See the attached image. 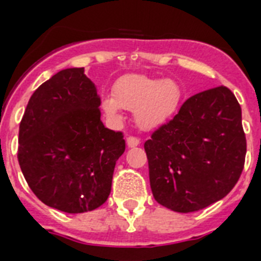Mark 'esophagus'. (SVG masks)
<instances>
[{
  "instance_id": "34e87169",
  "label": "esophagus",
  "mask_w": 261,
  "mask_h": 261,
  "mask_svg": "<svg viewBox=\"0 0 261 261\" xmlns=\"http://www.w3.org/2000/svg\"><path fill=\"white\" fill-rule=\"evenodd\" d=\"M126 142H127V146L128 147H137V146H139L140 139H139V138L133 137V135H130V137H128L127 139H126Z\"/></svg>"
}]
</instances>
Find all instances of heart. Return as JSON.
I'll use <instances>...</instances> for the list:
<instances>
[{"label": "heart", "instance_id": "b5f03b06", "mask_svg": "<svg viewBox=\"0 0 261 261\" xmlns=\"http://www.w3.org/2000/svg\"><path fill=\"white\" fill-rule=\"evenodd\" d=\"M181 89L172 79H152L143 74H126L115 81L113 97L102 99L103 112L119 121L121 108L131 110L142 128H155L167 122L177 110Z\"/></svg>", "mask_w": 261, "mask_h": 261}]
</instances>
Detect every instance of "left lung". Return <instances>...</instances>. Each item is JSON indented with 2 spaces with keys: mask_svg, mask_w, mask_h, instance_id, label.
<instances>
[{
  "mask_svg": "<svg viewBox=\"0 0 261 261\" xmlns=\"http://www.w3.org/2000/svg\"><path fill=\"white\" fill-rule=\"evenodd\" d=\"M160 205L198 212L227 196L244 168L247 142L234 93L217 87L189 97L144 143Z\"/></svg>",
  "mask_w": 261,
  "mask_h": 261,
  "instance_id": "obj_1",
  "label": "left lung"
}]
</instances>
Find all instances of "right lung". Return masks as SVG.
I'll list each match as a JSON object with an SVG mask.
<instances>
[{
  "mask_svg": "<svg viewBox=\"0 0 261 261\" xmlns=\"http://www.w3.org/2000/svg\"><path fill=\"white\" fill-rule=\"evenodd\" d=\"M99 105L84 68L54 74L27 103L18 162L33 193L47 206L79 214L108 199L126 143L121 131L103 126Z\"/></svg>",
  "mask_w": 261,
  "mask_h": 261,
  "instance_id": "1",
  "label": "right lung"
}]
</instances>
